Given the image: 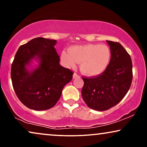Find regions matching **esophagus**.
Listing matches in <instances>:
<instances>
[{"label":"esophagus","instance_id":"1","mask_svg":"<svg viewBox=\"0 0 147 147\" xmlns=\"http://www.w3.org/2000/svg\"><path fill=\"white\" fill-rule=\"evenodd\" d=\"M80 77V76H78V74H76V73H74V75H73V78H79Z\"/></svg>","mask_w":147,"mask_h":147}]
</instances>
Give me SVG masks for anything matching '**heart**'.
<instances>
[{
    "instance_id": "b5f03b06",
    "label": "heart",
    "mask_w": 147,
    "mask_h": 147,
    "mask_svg": "<svg viewBox=\"0 0 147 147\" xmlns=\"http://www.w3.org/2000/svg\"><path fill=\"white\" fill-rule=\"evenodd\" d=\"M61 59L67 67H74L76 62L80 63L82 73L94 77L107 69L111 59V52L108 46L100 44L75 45L69 47L68 52L62 51Z\"/></svg>"
}]
</instances>
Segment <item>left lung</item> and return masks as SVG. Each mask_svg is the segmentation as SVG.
<instances>
[{"instance_id":"8db88e82","label":"left lung","mask_w":147,"mask_h":147,"mask_svg":"<svg viewBox=\"0 0 147 147\" xmlns=\"http://www.w3.org/2000/svg\"><path fill=\"white\" fill-rule=\"evenodd\" d=\"M106 41L111 52L107 69L95 77L82 78L83 100L88 107L98 111L107 110L119 103L129 90L132 80L129 54L118 42Z\"/></svg>"}]
</instances>
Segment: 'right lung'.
<instances>
[{
  "mask_svg": "<svg viewBox=\"0 0 147 147\" xmlns=\"http://www.w3.org/2000/svg\"><path fill=\"white\" fill-rule=\"evenodd\" d=\"M55 40L37 37L19 48L11 65L13 89L20 101L30 109L45 110L53 107L62 90L73 78V71L59 65ZM39 65L31 72L26 65L32 59Z\"/></svg>",
  "mask_w": 147,
  "mask_h": 147,
  "instance_id": "1",
  "label": "right lung"
}]
</instances>
